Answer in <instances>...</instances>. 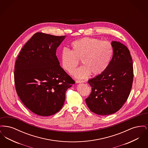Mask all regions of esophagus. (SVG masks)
I'll return each instance as SVG.
<instances>
[{"label": "esophagus", "instance_id": "esophagus-1", "mask_svg": "<svg viewBox=\"0 0 148 148\" xmlns=\"http://www.w3.org/2000/svg\"><path fill=\"white\" fill-rule=\"evenodd\" d=\"M84 81H83V80H76L77 83H84Z\"/></svg>", "mask_w": 148, "mask_h": 148}]
</instances>
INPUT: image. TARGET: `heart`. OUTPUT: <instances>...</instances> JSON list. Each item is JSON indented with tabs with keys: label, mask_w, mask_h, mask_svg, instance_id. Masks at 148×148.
<instances>
[{
	"label": "heart",
	"mask_w": 148,
	"mask_h": 148,
	"mask_svg": "<svg viewBox=\"0 0 148 148\" xmlns=\"http://www.w3.org/2000/svg\"><path fill=\"white\" fill-rule=\"evenodd\" d=\"M71 49L64 48L60 59L62 68L71 74L81 60L83 66L75 71L79 79L86 77L90 73L98 75L103 73L109 65L113 54L111 43L100 41L98 39L85 37L71 43Z\"/></svg>",
	"instance_id": "b5f03b06"
}]
</instances>
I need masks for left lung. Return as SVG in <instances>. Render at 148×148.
Returning a JSON list of instances; mask_svg holds the SVG:
<instances>
[{
  "instance_id": "1",
  "label": "left lung",
  "mask_w": 148,
  "mask_h": 148,
  "mask_svg": "<svg viewBox=\"0 0 148 148\" xmlns=\"http://www.w3.org/2000/svg\"><path fill=\"white\" fill-rule=\"evenodd\" d=\"M113 55L103 73L89 80L92 87L85 99L92 112L100 115L118 112L126 102L133 81V60L130 51L122 43L113 41Z\"/></svg>"
}]
</instances>
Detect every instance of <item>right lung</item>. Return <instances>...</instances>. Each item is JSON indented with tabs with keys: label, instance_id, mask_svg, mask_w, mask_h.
I'll return each instance as SVG.
<instances>
[{
	"label": "right lung",
	"instance_id": "right-lung-1",
	"mask_svg": "<svg viewBox=\"0 0 148 148\" xmlns=\"http://www.w3.org/2000/svg\"><path fill=\"white\" fill-rule=\"evenodd\" d=\"M66 36L36 33L24 45L15 64L14 83L21 101L36 114L48 116L63 107L75 83L60 66L57 48Z\"/></svg>",
	"mask_w": 148,
	"mask_h": 148
}]
</instances>
